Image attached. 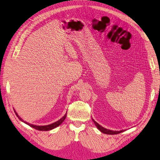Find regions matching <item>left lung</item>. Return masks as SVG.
<instances>
[{"label": "left lung", "instance_id": "left-lung-1", "mask_svg": "<svg viewBox=\"0 0 160 160\" xmlns=\"http://www.w3.org/2000/svg\"><path fill=\"white\" fill-rule=\"evenodd\" d=\"M93 119V122L95 124L96 127L98 128V129L100 131V132H101L103 133L109 134V135H114V134H118V133H122V132H124V130H121V131H112V130L107 129H105V128H103L102 126H101L100 125H99L96 122H95L93 119Z\"/></svg>", "mask_w": 160, "mask_h": 160}]
</instances>
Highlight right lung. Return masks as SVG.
<instances>
[{"instance_id": "1", "label": "right lung", "mask_w": 160, "mask_h": 160, "mask_svg": "<svg viewBox=\"0 0 160 160\" xmlns=\"http://www.w3.org/2000/svg\"><path fill=\"white\" fill-rule=\"evenodd\" d=\"M14 112H15V114H16V115L17 116V117L18 118V119H20L21 121H22V122H25L26 124L28 125H29V126H31V127H32V128H35V129L39 130V131H49V130H51V129H54V128L58 127V126H59V125H60L62 122H63V121L65 119L66 116H67V113H66L61 119H60L59 121H57V122H55V123H53L50 124V125H42V126H39V125H35L30 124V123H27V122H24V121H23L20 117H19L18 115L17 114V113L15 111V110H14Z\"/></svg>"}]
</instances>
